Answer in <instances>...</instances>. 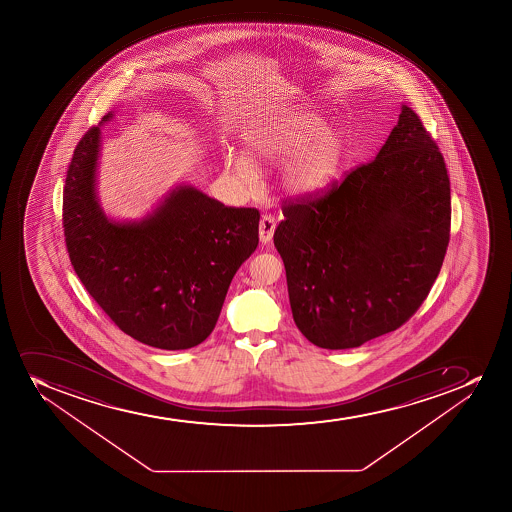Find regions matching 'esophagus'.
<instances>
[{
	"mask_svg": "<svg viewBox=\"0 0 512 512\" xmlns=\"http://www.w3.org/2000/svg\"><path fill=\"white\" fill-rule=\"evenodd\" d=\"M275 225L277 223H275V218L272 215H264V217L260 218L259 238L262 245H267L272 240V237H274Z\"/></svg>",
	"mask_w": 512,
	"mask_h": 512,
	"instance_id": "obj_1",
	"label": "esophagus"
}]
</instances>
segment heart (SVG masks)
<instances>
[{"mask_svg":"<svg viewBox=\"0 0 512 512\" xmlns=\"http://www.w3.org/2000/svg\"><path fill=\"white\" fill-rule=\"evenodd\" d=\"M245 155L228 152L225 165L243 182H250L252 165L285 163L282 182L294 197L307 198L329 190L349 160V138L329 127L322 115L309 108H292L257 118L242 133Z\"/></svg>","mask_w":512,"mask_h":512,"instance_id":"b5f03b06","label":"heart"}]
</instances>
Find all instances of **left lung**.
Instances as JSON below:
<instances>
[{
    "label": "left lung",
    "mask_w": 512,
    "mask_h": 512,
    "mask_svg": "<svg viewBox=\"0 0 512 512\" xmlns=\"http://www.w3.org/2000/svg\"><path fill=\"white\" fill-rule=\"evenodd\" d=\"M284 217L274 243L295 325L317 347L354 349L407 322L441 272L451 232L446 163L402 105L374 162Z\"/></svg>",
    "instance_id": "8db88e82"
}]
</instances>
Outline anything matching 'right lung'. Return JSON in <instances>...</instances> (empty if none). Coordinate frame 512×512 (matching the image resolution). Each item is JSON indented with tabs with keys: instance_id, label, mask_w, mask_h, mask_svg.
<instances>
[{
	"instance_id": "right-lung-1",
	"label": "right lung",
	"mask_w": 512,
	"mask_h": 512,
	"mask_svg": "<svg viewBox=\"0 0 512 512\" xmlns=\"http://www.w3.org/2000/svg\"><path fill=\"white\" fill-rule=\"evenodd\" d=\"M113 118L108 112L100 127ZM100 127L81 138L66 173L63 228L71 265L133 339L163 350L202 344L233 275L259 245V210L225 207L178 183L143 217H110L97 190Z\"/></svg>"
}]
</instances>
